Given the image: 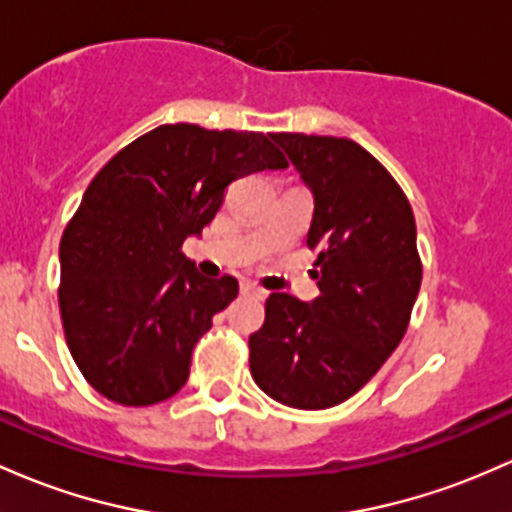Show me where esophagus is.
Returning a JSON list of instances; mask_svg holds the SVG:
<instances>
[{"label":"esophagus","mask_w":512,"mask_h":512,"mask_svg":"<svg viewBox=\"0 0 512 512\" xmlns=\"http://www.w3.org/2000/svg\"><path fill=\"white\" fill-rule=\"evenodd\" d=\"M240 291H243L245 296H255V299H265V296H267V291L262 289V286H257V284H252V282L240 284Z\"/></svg>","instance_id":"obj_1"}]
</instances>
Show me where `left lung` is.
Segmentation results:
<instances>
[{"mask_svg":"<svg viewBox=\"0 0 512 512\" xmlns=\"http://www.w3.org/2000/svg\"><path fill=\"white\" fill-rule=\"evenodd\" d=\"M313 189L306 245L320 296L272 294L250 335V372L274 401L338 406L391 357L423 282L415 216L396 179L350 138L272 133Z\"/></svg>","mask_w":512,"mask_h":512,"instance_id":"left-lung-1","label":"left lung"}]
</instances>
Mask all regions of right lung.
I'll return each instance as SVG.
<instances>
[{
    "mask_svg": "<svg viewBox=\"0 0 512 512\" xmlns=\"http://www.w3.org/2000/svg\"><path fill=\"white\" fill-rule=\"evenodd\" d=\"M289 165L265 133L165 123L97 172L60 240V318L87 384L121 406H153L189 379L192 350L238 296L184 257L238 177Z\"/></svg>",
    "mask_w": 512,
    "mask_h": 512,
    "instance_id": "right-lung-1",
    "label": "right lung"
}]
</instances>
